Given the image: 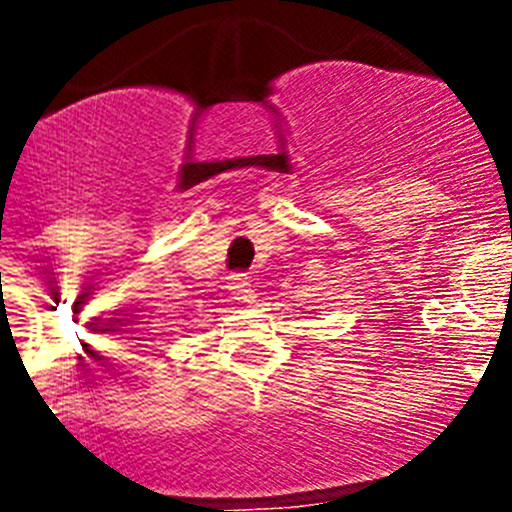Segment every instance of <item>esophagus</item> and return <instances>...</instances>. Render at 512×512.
Returning a JSON list of instances; mask_svg holds the SVG:
<instances>
[{"label":"esophagus","mask_w":512,"mask_h":512,"mask_svg":"<svg viewBox=\"0 0 512 512\" xmlns=\"http://www.w3.org/2000/svg\"><path fill=\"white\" fill-rule=\"evenodd\" d=\"M228 289H231L233 297H236L239 303H255V289H252V284H249L244 273H233V276H228Z\"/></svg>","instance_id":"34e87169"}]
</instances>
